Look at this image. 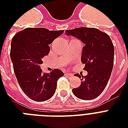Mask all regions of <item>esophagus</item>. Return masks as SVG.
<instances>
[{
	"label": "esophagus",
	"mask_w": 128,
	"mask_h": 128,
	"mask_svg": "<svg viewBox=\"0 0 128 128\" xmlns=\"http://www.w3.org/2000/svg\"><path fill=\"white\" fill-rule=\"evenodd\" d=\"M65 76H66L67 78H72V76H73V75H72V74H65Z\"/></svg>",
	"instance_id": "1"
}]
</instances>
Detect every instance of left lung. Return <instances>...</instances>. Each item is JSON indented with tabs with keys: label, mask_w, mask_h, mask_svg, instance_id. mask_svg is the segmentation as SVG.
<instances>
[{
	"label": "left lung",
	"mask_w": 128,
	"mask_h": 128,
	"mask_svg": "<svg viewBox=\"0 0 128 128\" xmlns=\"http://www.w3.org/2000/svg\"><path fill=\"white\" fill-rule=\"evenodd\" d=\"M66 34L76 37L85 44L81 62L85 64L86 76L76 74L81 80L72 92L79 99L88 100L98 97L105 89L114 66V48L109 35L97 28L80 27L67 30Z\"/></svg>",
	"instance_id": "1"
}]
</instances>
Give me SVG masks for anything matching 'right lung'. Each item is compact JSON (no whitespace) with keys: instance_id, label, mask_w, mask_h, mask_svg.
<instances>
[{"instance_id":"obj_1","label":"right lung","mask_w":128,"mask_h":128,"mask_svg":"<svg viewBox=\"0 0 128 128\" xmlns=\"http://www.w3.org/2000/svg\"><path fill=\"white\" fill-rule=\"evenodd\" d=\"M64 30L44 28H26L16 33L11 41L10 58L19 86L26 95L36 102H44L53 96L57 81L64 73L54 69L43 73L40 64L50 52V44Z\"/></svg>"}]
</instances>
